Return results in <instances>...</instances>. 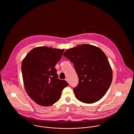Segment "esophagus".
Masks as SVG:
<instances>
[{
	"instance_id": "34e87169",
	"label": "esophagus",
	"mask_w": 134,
	"mask_h": 134,
	"mask_svg": "<svg viewBox=\"0 0 134 134\" xmlns=\"http://www.w3.org/2000/svg\"><path fill=\"white\" fill-rule=\"evenodd\" d=\"M65 80H66V81L69 83H69V80L68 78H65Z\"/></svg>"
}]
</instances>
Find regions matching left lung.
I'll list each match as a JSON object with an SVG mask.
<instances>
[{"label":"left lung","mask_w":134,"mask_h":134,"mask_svg":"<svg viewBox=\"0 0 134 134\" xmlns=\"http://www.w3.org/2000/svg\"><path fill=\"white\" fill-rule=\"evenodd\" d=\"M63 55L74 65L79 83L74 92L79 101L94 103L106 93L113 80V71L105 53L96 46L79 45Z\"/></svg>","instance_id":"1"}]
</instances>
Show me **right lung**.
Wrapping results in <instances>:
<instances>
[{
	"label": "right lung",
	"mask_w": 134,
	"mask_h": 134,
	"mask_svg": "<svg viewBox=\"0 0 134 134\" xmlns=\"http://www.w3.org/2000/svg\"><path fill=\"white\" fill-rule=\"evenodd\" d=\"M64 50L47 46L35 47L30 51L21 63L24 85L29 96L41 106H49L57 102L63 89L69 86L59 79L56 63Z\"/></svg>",
	"instance_id": "obj_1"
}]
</instances>
